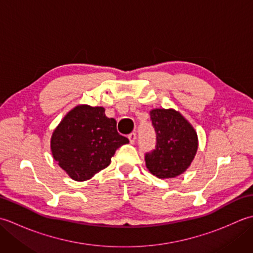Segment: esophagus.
<instances>
[{
    "label": "esophagus",
    "mask_w": 253,
    "mask_h": 253,
    "mask_svg": "<svg viewBox=\"0 0 253 253\" xmlns=\"http://www.w3.org/2000/svg\"><path fill=\"white\" fill-rule=\"evenodd\" d=\"M128 139H129V142L130 143H135V141H136V139H137V135L135 132H131L129 136H128Z\"/></svg>",
    "instance_id": "obj_1"
}]
</instances>
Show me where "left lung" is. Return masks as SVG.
I'll return each instance as SVG.
<instances>
[{"mask_svg": "<svg viewBox=\"0 0 253 253\" xmlns=\"http://www.w3.org/2000/svg\"><path fill=\"white\" fill-rule=\"evenodd\" d=\"M157 132V146L146 153L150 173L159 178H174L189 168L198 150L195 128L179 112L154 109L150 112Z\"/></svg>", "mask_w": 253, "mask_h": 253, "instance_id": "left-lung-1", "label": "left lung"}]
</instances>
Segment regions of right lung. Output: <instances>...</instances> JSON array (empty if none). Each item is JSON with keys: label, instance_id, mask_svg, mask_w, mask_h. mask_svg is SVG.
I'll use <instances>...</instances> for the list:
<instances>
[{"label": "right lung", "instance_id": "right-lung-1", "mask_svg": "<svg viewBox=\"0 0 253 253\" xmlns=\"http://www.w3.org/2000/svg\"><path fill=\"white\" fill-rule=\"evenodd\" d=\"M129 140L117 132L116 121L102 106L77 105L58 124L51 138L52 155L76 181L90 179L110 165L116 150Z\"/></svg>", "mask_w": 253, "mask_h": 253}]
</instances>
